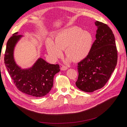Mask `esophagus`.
Segmentation results:
<instances>
[{"label":"esophagus","instance_id":"obj_1","mask_svg":"<svg viewBox=\"0 0 127 127\" xmlns=\"http://www.w3.org/2000/svg\"><path fill=\"white\" fill-rule=\"evenodd\" d=\"M68 69V68L67 67H66V66H62L61 68V70H66Z\"/></svg>","mask_w":127,"mask_h":127}]
</instances>
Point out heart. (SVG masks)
<instances>
[{
	"instance_id": "1",
	"label": "heart",
	"mask_w": 127,
	"mask_h": 127,
	"mask_svg": "<svg viewBox=\"0 0 127 127\" xmlns=\"http://www.w3.org/2000/svg\"><path fill=\"white\" fill-rule=\"evenodd\" d=\"M93 43L94 37L91 32L78 27H71L58 33L55 42L50 38L47 39L46 47L52 61H56L65 49V54L68 57L66 61L78 62L89 55Z\"/></svg>"
}]
</instances>
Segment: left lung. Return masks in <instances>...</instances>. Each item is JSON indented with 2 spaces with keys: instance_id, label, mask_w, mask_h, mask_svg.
Wrapping results in <instances>:
<instances>
[{
  "instance_id": "left-lung-1",
  "label": "left lung",
  "mask_w": 127,
  "mask_h": 127,
  "mask_svg": "<svg viewBox=\"0 0 127 127\" xmlns=\"http://www.w3.org/2000/svg\"><path fill=\"white\" fill-rule=\"evenodd\" d=\"M96 40L89 55L78 64L77 87L85 92H93L104 86L114 70L117 51L112 31L107 25L96 21Z\"/></svg>"
}]
</instances>
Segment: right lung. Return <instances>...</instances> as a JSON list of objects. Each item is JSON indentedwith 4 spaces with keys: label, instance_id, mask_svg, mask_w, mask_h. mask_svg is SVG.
Instances as JSON below:
<instances>
[{
    "label": "right lung",
    "instance_id": "add662e5",
    "mask_svg": "<svg viewBox=\"0 0 127 127\" xmlns=\"http://www.w3.org/2000/svg\"><path fill=\"white\" fill-rule=\"evenodd\" d=\"M23 36L15 33L6 43L4 64L17 88L22 92L33 97L45 96L53 86L54 76L60 70L58 64H50L39 58L31 67L22 68L14 59L15 47Z\"/></svg>",
    "mask_w": 127,
    "mask_h": 127
}]
</instances>
